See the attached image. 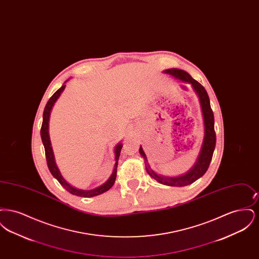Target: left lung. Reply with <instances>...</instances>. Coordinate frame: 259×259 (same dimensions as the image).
Listing matches in <instances>:
<instances>
[{
    "label": "left lung",
    "mask_w": 259,
    "mask_h": 259,
    "mask_svg": "<svg viewBox=\"0 0 259 259\" xmlns=\"http://www.w3.org/2000/svg\"><path fill=\"white\" fill-rule=\"evenodd\" d=\"M164 72L166 74H171L178 79L190 83L193 87L194 91L196 92L200 101L203 118H204V126H205V135H204L203 144L194 166L188 172L181 177L172 178V177H164V176L157 175L150 168L147 155L144 152L142 147H140V153L145 159L146 170L148 175L151 178H153L155 181H157L159 184L169 185V186H185V185H191L192 183L197 181L199 178H201L205 172H207L209 168V163L212 158L213 150L215 148V141H217L215 132H214L213 112L210 108L209 98L206 89L203 85H201L197 80L193 79L190 74H187L186 72L180 69H169Z\"/></svg>",
    "instance_id": "8db88e82"
}]
</instances>
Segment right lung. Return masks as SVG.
<instances>
[{
	"label": "right lung",
	"instance_id": "obj_1",
	"mask_svg": "<svg viewBox=\"0 0 259 259\" xmlns=\"http://www.w3.org/2000/svg\"><path fill=\"white\" fill-rule=\"evenodd\" d=\"M66 84H63L51 97H50L49 102L47 103V106L45 108L44 111V115H42V124H41V128H40V137H41V141L45 147V151H46V157H47V163H48V167L50 169L51 175L59 182V184L67 190L69 191L71 194L76 195V196H80V197H93V196H97L100 195L106 191H108L111 186L114 184L115 179H116V170H117V164H118V158L120 155V151L122 148V144L119 143L115 148H114V154H115V164L113 167V171L111 174L110 179L104 184V185L99 186L97 188L91 189V190H82V189H77L74 186L68 184L65 179L62 177L61 172L59 171L55 159H54V154H53V150L51 147V143H50V134H49V122H50V111L52 110L53 105L55 104V102L57 101V99L59 98V96L61 95L63 90L65 89Z\"/></svg>",
	"mask_w": 259,
	"mask_h": 259
}]
</instances>
